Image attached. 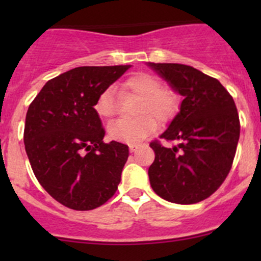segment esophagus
Listing matches in <instances>:
<instances>
[{
  "mask_svg": "<svg viewBox=\"0 0 261 261\" xmlns=\"http://www.w3.org/2000/svg\"><path fill=\"white\" fill-rule=\"evenodd\" d=\"M128 149H130L131 152H135L136 150L139 149V145H136V144H131V145L128 146Z\"/></svg>",
  "mask_w": 261,
  "mask_h": 261,
  "instance_id": "esophagus-1",
  "label": "esophagus"
}]
</instances>
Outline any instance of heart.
I'll return each instance as SVG.
<instances>
[{"mask_svg":"<svg viewBox=\"0 0 261 261\" xmlns=\"http://www.w3.org/2000/svg\"><path fill=\"white\" fill-rule=\"evenodd\" d=\"M122 93L135 94L140 98L133 118H120L109 126L112 140L138 144L152 134L159 123H167L177 114L179 99L173 89L162 87L159 78L150 73H136L128 77L121 87ZM94 110L101 118L109 120L116 115V96L114 87H109L97 97Z\"/></svg>","mask_w":261,"mask_h":261,"instance_id":"heart-1","label":"heart"}]
</instances>
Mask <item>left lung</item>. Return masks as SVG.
<instances>
[{"instance_id": "1", "label": "left lung", "mask_w": 261, "mask_h": 261, "mask_svg": "<svg viewBox=\"0 0 261 261\" xmlns=\"http://www.w3.org/2000/svg\"><path fill=\"white\" fill-rule=\"evenodd\" d=\"M174 92L183 96L179 112L160 139L178 144H150L152 191L165 201L192 204L217 191L232 165L240 121L233 98L216 78L184 64L147 63Z\"/></svg>"}]
</instances>
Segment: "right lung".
Instances as JSON below:
<instances>
[{
  "label": "right lung",
  "instance_id": "add662e5",
  "mask_svg": "<svg viewBox=\"0 0 261 261\" xmlns=\"http://www.w3.org/2000/svg\"><path fill=\"white\" fill-rule=\"evenodd\" d=\"M131 65L78 67L48 81L29 106L23 143L44 189L65 207L89 211L115 194L128 146L103 143L97 97Z\"/></svg>",
  "mask_w": 261,
  "mask_h": 261
}]
</instances>
